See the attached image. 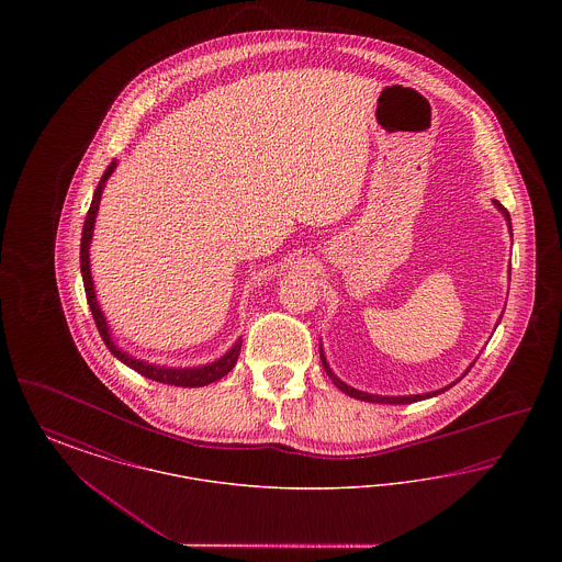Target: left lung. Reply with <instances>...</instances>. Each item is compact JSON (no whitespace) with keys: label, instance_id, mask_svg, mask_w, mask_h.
Masks as SVG:
<instances>
[{"label":"left lung","instance_id":"left-lung-1","mask_svg":"<svg viewBox=\"0 0 562 562\" xmlns=\"http://www.w3.org/2000/svg\"><path fill=\"white\" fill-rule=\"evenodd\" d=\"M493 204L504 213V216H506V221H508V227L512 229V218H509V213L497 202V200H493ZM321 358H322V367H324V371H326V374L333 379V383L341 390V392H346L348 396H351V398H358V401H364V402H379V404H411V402H417V401H426V398H431V396H438V394H442V392H447L449 387H453V385H449V387H442V390H436V392H429V394H415V396H374V394H367V392H360V390H353L351 385H348V383H344L337 374L333 373L330 371V367H328V362H326V358H324V351H322L321 348ZM470 369H472V364H470ZM468 369V371H470ZM468 371L465 373L461 374V376H465L468 374ZM459 376V379H461ZM457 379V381H459Z\"/></svg>","mask_w":562,"mask_h":562}]
</instances>
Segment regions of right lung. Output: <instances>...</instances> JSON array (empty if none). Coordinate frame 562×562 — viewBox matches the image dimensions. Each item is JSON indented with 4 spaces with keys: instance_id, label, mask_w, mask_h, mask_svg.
I'll list each match as a JSON object with an SVG mask.
<instances>
[{
    "instance_id": "add662e5",
    "label": "right lung",
    "mask_w": 562,
    "mask_h": 562,
    "mask_svg": "<svg viewBox=\"0 0 562 562\" xmlns=\"http://www.w3.org/2000/svg\"><path fill=\"white\" fill-rule=\"evenodd\" d=\"M117 161H111L108 166V170L103 172L101 181H99V188L94 189V195H92V204L88 209L86 214V221H83V229H81V244H80V268H81V280H83V291H86V299H88V305H90V312H92V318L94 324L105 341L109 351L120 360L124 362L126 367L134 369L136 373L147 376V379H154V381H160V383H168V385H179V387H202V385H209L216 379L225 376L234 369V364L238 362V356H240L241 339H238L232 349L221 356L218 360H214L211 364H204V367H193V369H172V367H158V364H149V362H143V360H136L131 353H126L124 349L117 348L115 341L111 339V333H109L108 318L105 314L101 312V305L97 301V293H94V282H92V273H90V241H92V229H94V221H97V213H99V204H101V195H103V189L108 183L111 172L115 170Z\"/></svg>"
}]
</instances>
